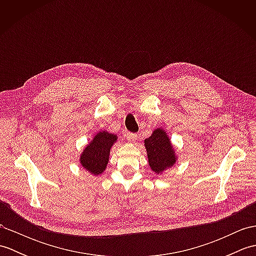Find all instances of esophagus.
Masks as SVG:
<instances>
[{
  "mask_svg": "<svg viewBox=\"0 0 256 256\" xmlns=\"http://www.w3.org/2000/svg\"><path fill=\"white\" fill-rule=\"evenodd\" d=\"M138 134L136 133H128L126 134V140H128L130 143H135L136 142V140H138Z\"/></svg>",
  "mask_w": 256,
  "mask_h": 256,
  "instance_id": "1",
  "label": "esophagus"
}]
</instances>
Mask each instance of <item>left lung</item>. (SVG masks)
<instances>
[{"mask_svg":"<svg viewBox=\"0 0 256 256\" xmlns=\"http://www.w3.org/2000/svg\"><path fill=\"white\" fill-rule=\"evenodd\" d=\"M145 148L148 150L150 167L152 170L160 174L176 162L175 150H172L170 140L166 132L157 128L148 138L145 140Z\"/></svg>","mask_w":256,"mask_h":256,"instance_id":"1","label":"left lung"}]
</instances>
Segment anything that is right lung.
<instances>
[{
  "label": "right lung",
  "mask_w": 256,
  "mask_h": 256,
  "mask_svg": "<svg viewBox=\"0 0 256 256\" xmlns=\"http://www.w3.org/2000/svg\"><path fill=\"white\" fill-rule=\"evenodd\" d=\"M116 140V135L106 131L98 133L92 142L84 148L80 157V162L82 167L94 175L101 174L106 170L110 150Z\"/></svg>",
  "instance_id": "1"
}]
</instances>
